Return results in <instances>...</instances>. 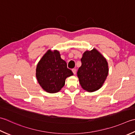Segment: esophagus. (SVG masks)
Returning <instances> with one entry per match:
<instances>
[{"instance_id": "obj_1", "label": "esophagus", "mask_w": 135, "mask_h": 135, "mask_svg": "<svg viewBox=\"0 0 135 135\" xmlns=\"http://www.w3.org/2000/svg\"><path fill=\"white\" fill-rule=\"evenodd\" d=\"M72 70L74 75H75V74L76 73V69H72V70Z\"/></svg>"}]
</instances>
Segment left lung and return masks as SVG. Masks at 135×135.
<instances>
[{
  "label": "left lung",
  "mask_w": 135,
  "mask_h": 135,
  "mask_svg": "<svg viewBox=\"0 0 135 135\" xmlns=\"http://www.w3.org/2000/svg\"><path fill=\"white\" fill-rule=\"evenodd\" d=\"M81 66L77 75L82 88L89 92L98 90L103 86L108 74V63L95 49L87 51L81 59Z\"/></svg>",
  "instance_id": "1"
}]
</instances>
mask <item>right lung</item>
Segmentation results:
<instances>
[{"label": "right lung", "mask_w": 135, "mask_h": 135, "mask_svg": "<svg viewBox=\"0 0 135 135\" xmlns=\"http://www.w3.org/2000/svg\"><path fill=\"white\" fill-rule=\"evenodd\" d=\"M73 75L57 51H48L38 62L36 69L38 83L44 90L50 93L58 92L64 86L65 79Z\"/></svg>", "instance_id": "right-lung-1"}]
</instances>
